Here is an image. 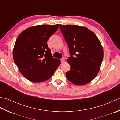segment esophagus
Here are the masks:
<instances>
[{"instance_id":"34e87169","label":"esophagus","mask_w":120,"mask_h":120,"mask_svg":"<svg viewBox=\"0 0 120 120\" xmlns=\"http://www.w3.org/2000/svg\"><path fill=\"white\" fill-rule=\"evenodd\" d=\"M60 61H61V62H62V63L64 62H65V58H62V59L60 60Z\"/></svg>"}]
</instances>
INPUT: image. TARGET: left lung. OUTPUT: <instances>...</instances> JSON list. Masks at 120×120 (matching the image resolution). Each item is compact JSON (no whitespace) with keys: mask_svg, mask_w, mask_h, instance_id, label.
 Wrapping results in <instances>:
<instances>
[{"mask_svg":"<svg viewBox=\"0 0 120 120\" xmlns=\"http://www.w3.org/2000/svg\"><path fill=\"white\" fill-rule=\"evenodd\" d=\"M60 28L70 54L67 60L70 70L66 73L67 79L77 85L89 83L96 77L103 60L101 42L85 27L60 25Z\"/></svg>","mask_w":120,"mask_h":120,"instance_id":"8db88e82","label":"left lung"}]
</instances>
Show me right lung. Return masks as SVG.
<instances>
[{
  "label": "right lung",
  "mask_w": 120,
  "mask_h": 120,
  "mask_svg": "<svg viewBox=\"0 0 120 120\" xmlns=\"http://www.w3.org/2000/svg\"><path fill=\"white\" fill-rule=\"evenodd\" d=\"M59 24L29 27L19 34L13 50V60L19 71L27 79L41 82L54 74L60 60L53 58L47 41Z\"/></svg>",
  "instance_id": "add662e5"
}]
</instances>
